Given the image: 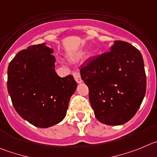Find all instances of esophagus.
Masks as SVG:
<instances>
[{"mask_svg": "<svg viewBox=\"0 0 157 157\" xmlns=\"http://www.w3.org/2000/svg\"><path fill=\"white\" fill-rule=\"evenodd\" d=\"M73 77H74L75 80L78 83V84H80V83L82 82L81 77H80V74L78 71L74 72V73H73Z\"/></svg>", "mask_w": 157, "mask_h": 157, "instance_id": "obj_1", "label": "esophagus"}]
</instances>
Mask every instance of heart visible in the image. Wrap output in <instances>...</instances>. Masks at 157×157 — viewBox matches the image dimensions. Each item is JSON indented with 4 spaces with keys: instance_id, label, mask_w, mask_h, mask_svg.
I'll use <instances>...</instances> for the list:
<instances>
[{
    "instance_id": "obj_1",
    "label": "heart",
    "mask_w": 157,
    "mask_h": 157,
    "mask_svg": "<svg viewBox=\"0 0 157 157\" xmlns=\"http://www.w3.org/2000/svg\"><path fill=\"white\" fill-rule=\"evenodd\" d=\"M81 54H82V53H79V54H77L76 56H77V57H79L80 56H81Z\"/></svg>"
}]
</instances>
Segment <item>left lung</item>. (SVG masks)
I'll use <instances>...</instances> for the list:
<instances>
[{"instance_id":"left-lung-1","label":"left lung","mask_w":157,"mask_h":157,"mask_svg":"<svg viewBox=\"0 0 157 157\" xmlns=\"http://www.w3.org/2000/svg\"><path fill=\"white\" fill-rule=\"evenodd\" d=\"M94 116L102 124L121 125L135 115L146 91L142 56L131 44L116 40L109 52L80 69Z\"/></svg>"}]
</instances>
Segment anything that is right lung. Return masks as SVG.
Returning a JSON list of instances; mask_svg holds the SVG:
<instances>
[{
	"label": "right lung",
	"instance_id": "add662e5",
	"mask_svg": "<svg viewBox=\"0 0 157 157\" xmlns=\"http://www.w3.org/2000/svg\"><path fill=\"white\" fill-rule=\"evenodd\" d=\"M54 50L46 43L33 45L15 56L8 68V91L22 119L37 128L61 122L77 84L72 75L56 73Z\"/></svg>",
	"mask_w": 157,
	"mask_h": 157
}]
</instances>
